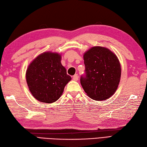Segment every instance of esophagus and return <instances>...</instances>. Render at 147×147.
<instances>
[{
    "label": "esophagus",
    "mask_w": 147,
    "mask_h": 147,
    "mask_svg": "<svg viewBox=\"0 0 147 147\" xmlns=\"http://www.w3.org/2000/svg\"><path fill=\"white\" fill-rule=\"evenodd\" d=\"M78 79H79V76H78L77 74L74 75V76H73V80H74L77 81V80H78Z\"/></svg>",
    "instance_id": "esophagus-1"
}]
</instances>
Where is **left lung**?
I'll return each mask as SVG.
<instances>
[{
    "label": "left lung",
    "instance_id": "obj_1",
    "mask_svg": "<svg viewBox=\"0 0 147 147\" xmlns=\"http://www.w3.org/2000/svg\"><path fill=\"white\" fill-rule=\"evenodd\" d=\"M86 77L80 84L87 95L96 100H104L115 93L120 82L121 68L118 57L109 49L93 47L84 53Z\"/></svg>",
    "mask_w": 147,
    "mask_h": 147
}]
</instances>
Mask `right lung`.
<instances>
[{"instance_id": "obj_1", "label": "right lung", "mask_w": 147, "mask_h": 147, "mask_svg": "<svg viewBox=\"0 0 147 147\" xmlns=\"http://www.w3.org/2000/svg\"><path fill=\"white\" fill-rule=\"evenodd\" d=\"M61 60V54L46 51L39 55L28 65L26 79L29 90L40 102L50 104L57 101L71 80Z\"/></svg>"}]
</instances>
